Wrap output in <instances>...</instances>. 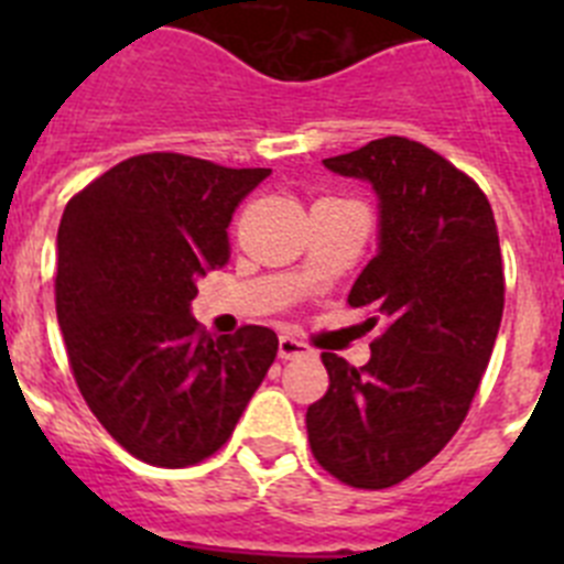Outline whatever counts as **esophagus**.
<instances>
[{
	"label": "esophagus",
	"mask_w": 564,
	"mask_h": 564,
	"mask_svg": "<svg viewBox=\"0 0 564 564\" xmlns=\"http://www.w3.org/2000/svg\"><path fill=\"white\" fill-rule=\"evenodd\" d=\"M305 352H307V344H302L293 336H279V358H282V361H291V358L305 356Z\"/></svg>",
	"instance_id": "1"
}]
</instances>
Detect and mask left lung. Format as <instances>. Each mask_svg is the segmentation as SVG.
Listing matches in <instances>:
<instances>
[{"mask_svg":"<svg viewBox=\"0 0 564 564\" xmlns=\"http://www.w3.org/2000/svg\"><path fill=\"white\" fill-rule=\"evenodd\" d=\"M325 166L378 197V251L347 302L387 327L364 367L322 352L330 387L307 406V441L347 486L390 488L452 441L480 387L502 318L500 237L477 183L423 143L390 134Z\"/></svg>","mask_w":564,"mask_h":564,"instance_id":"obj_1","label":"left lung"}]
</instances>
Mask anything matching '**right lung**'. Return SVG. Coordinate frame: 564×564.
Wrapping results in <instances>:
<instances>
[{"instance_id":"1","label":"right lung","mask_w":564,"mask_h":564,"mask_svg":"<svg viewBox=\"0 0 564 564\" xmlns=\"http://www.w3.org/2000/svg\"><path fill=\"white\" fill-rule=\"evenodd\" d=\"M271 169L138 154L67 203L56 316L78 390L129 455L183 468L231 437L276 358L259 325L212 336L192 316L197 279L228 262L234 208Z\"/></svg>"}]
</instances>
